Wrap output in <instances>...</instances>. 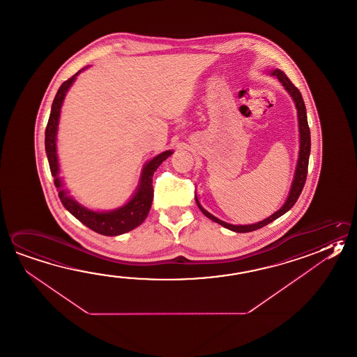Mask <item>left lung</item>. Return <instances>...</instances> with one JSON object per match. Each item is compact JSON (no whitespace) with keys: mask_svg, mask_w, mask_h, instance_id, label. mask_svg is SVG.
<instances>
[{"mask_svg":"<svg viewBox=\"0 0 357 357\" xmlns=\"http://www.w3.org/2000/svg\"><path fill=\"white\" fill-rule=\"evenodd\" d=\"M271 75H275L278 81L280 82L282 87L285 88V91L289 93L291 100L294 102L296 108V114H298V128H299V155H298V160H296V172H294V178L290 185L289 195L287 197V201L284 202L282 207L274 212L273 215H269L268 218H265L260 222L252 223V225H231V223L225 222L222 220L217 218L213 215H211L208 211L203 208L201 203L198 201V198L195 197V202L199 209L202 211L203 215L208 217L209 220H212L213 222L218 223L223 226L225 229H231L234 232L238 234H245V232H251L255 229H261L264 226H266L268 223L273 222L276 218H279L280 215H284L285 212H288L294 204L296 199L299 198V195L302 193L304 183L307 179V170H308V160H310V131L308 128V120H307V111H305V105L303 101L302 94L299 92V89L290 82L289 78L284 75V72L280 69H273Z\"/></svg>","mask_w":357,"mask_h":357,"instance_id":"obj_1","label":"left lung"}]
</instances>
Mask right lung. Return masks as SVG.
Returning a JSON list of instances; mask_svg holds the SVG:
<instances>
[{
  "instance_id": "add662e5",
  "label": "right lung",
  "mask_w": 357,
  "mask_h": 357,
  "mask_svg": "<svg viewBox=\"0 0 357 357\" xmlns=\"http://www.w3.org/2000/svg\"><path fill=\"white\" fill-rule=\"evenodd\" d=\"M88 67L82 68L79 72H77L73 77H70L68 81L64 82L55 94L47 130H45V151H47L50 172L54 176L55 187L59 192V198L63 206L75 215L78 221L86 225L88 229H93L94 232L105 236H119L136 229L148 217L149 211L151 208V203H153V197H154L153 175L158 167L173 154V150H167L162 154L156 155L148 162H145L140 175L139 185L135 190L134 195L128 199V203H125L119 208L111 209V211H93L82 206L81 203L77 202L75 198H72L67 189L64 188L63 179L59 176L61 168H59V159L56 153V135H58V126H59V119H61V106L66 98V94L75 83L77 75Z\"/></svg>"
}]
</instances>
